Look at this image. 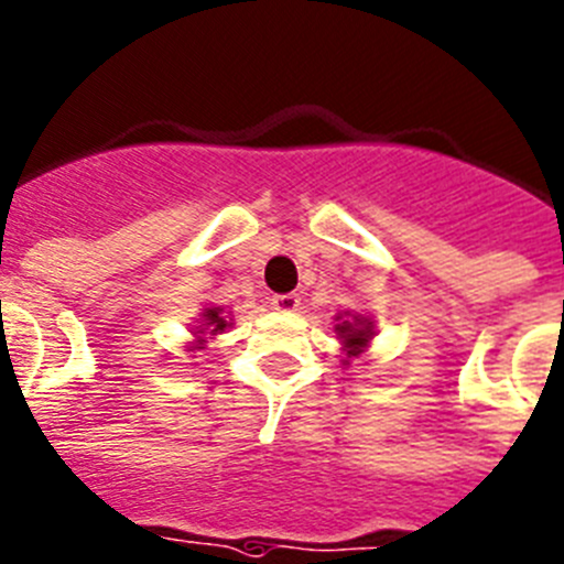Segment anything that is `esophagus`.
<instances>
[{
	"label": "esophagus",
	"instance_id": "1",
	"mask_svg": "<svg viewBox=\"0 0 564 564\" xmlns=\"http://www.w3.org/2000/svg\"><path fill=\"white\" fill-rule=\"evenodd\" d=\"M299 302H302L299 293H279V296L271 299L273 310H279V313H293L299 307Z\"/></svg>",
	"mask_w": 564,
	"mask_h": 564
}]
</instances>
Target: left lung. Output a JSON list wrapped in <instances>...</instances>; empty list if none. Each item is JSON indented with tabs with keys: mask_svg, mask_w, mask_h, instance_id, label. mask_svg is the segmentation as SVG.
Here are the masks:
<instances>
[{
	"mask_svg": "<svg viewBox=\"0 0 564 564\" xmlns=\"http://www.w3.org/2000/svg\"><path fill=\"white\" fill-rule=\"evenodd\" d=\"M335 333H338L340 344H344V352L346 358H358L360 352H364L366 346H369L371 335H375V322H369V318L364 316H335ZM344 364H349V360H344Z\"/></svg>",
	"mask_w": 564,
	"mask_h": 564,
	"instance_id": "left-lung-1",
	"label": "left lung"
}]
</instances>
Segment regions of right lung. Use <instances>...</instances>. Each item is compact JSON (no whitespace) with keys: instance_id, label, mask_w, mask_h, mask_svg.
<instances>
[{"instance_id":"add662e5","label":"right lung","mask_w":564,"mask_h":564,"mask_svg":"<svg viewBox=\"0 0 564 564\" xmlns=\"http://www.w3.org/2000/svg\"><path fill=\"white\" fill-rule=\"evenodd\" d=\"M229 324L231 322H229V316H224V307H204L198 327H195V338H198L195 349H200V346H204L206 335H220L226 327H229Z\"/></svg>"}]
</instances>
